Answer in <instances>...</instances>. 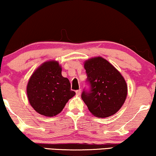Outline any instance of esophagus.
<instances>
[{
    "label": "esophagus",
    "instance_id": "1",
    "mask_svg": "<svg viewBox=\"0 0 156 156\" xmlns=\"http://www.w3.org/2000/svg\"><path fill=\"white\" fill-rule=\"evenodd\" d=\"M76 94L77 95V96H80V95L81 94V89L76 90Z\"/></svg>",
    "mask_w": 156,
    "mask_h": 156
}]
</instances>
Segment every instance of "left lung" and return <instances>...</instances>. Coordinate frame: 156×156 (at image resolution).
Segmentation results:
<instances>
[{"label": "left lung", "mask_w": 156, "mask_h": 156, "mask_svg": "<svg viewBox=\"0 0 156 156\" xmlns=\"http://www.w3.org/2000/svg\"><path fill=\"white\" fill-rule=\"evenodd\" d=\"M89 93L83 91L82 98L92 115L105 118L115 114L125 103L127 84L121 73L102 57L89 58L83 63Z\"/></svg>", "instance_id": "1"}]
</instances>
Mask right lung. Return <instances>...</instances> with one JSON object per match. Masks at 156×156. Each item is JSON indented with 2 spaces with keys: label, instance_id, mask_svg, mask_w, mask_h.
Listing matches in <instances>:
<instances>
[{
  "label": "right lung",
  "instance_id": "add662e5",
  "mask_svg": "<svg viewBox=\"0 0 156 156\" xmlns=\"http://www.w3.org/2000/svg\"><path fill=\"white\" fill-rule=\"evenodd\" d=\"M29 102L36 112L46 117L57 115L75 95L62 67L56 60L42 63L29 78L27 86Z\"/></svg>",
  "mask_w": 156,
  "mask_h": 156
}]
</instances>
